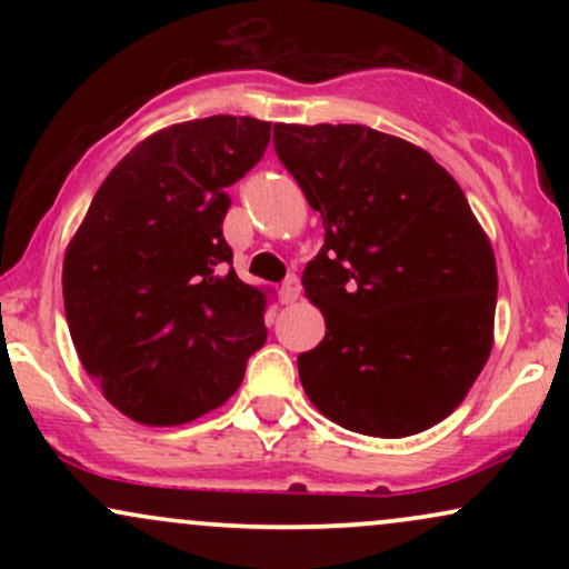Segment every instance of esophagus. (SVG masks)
I'll use <instances>...</instances> for the list:
<instances>
[{
  "mask_svg": "<svg viewBox=\"0 0 569 569\" xmlns=\"http://www.w3.org/2000/svg\"><path fill=\"white\" fill-rule=\"evenodd\" d=\"M299 289H302V286H299V278L297 276H289V278L283 280V283H280V299H283L286 305L297 302Z\"/></svg>",
  "mask_w": 569,
  "mask_h": 569,
  "instance_id": "esophagus-1",
  "label": "esophagus"
}]
</instances>
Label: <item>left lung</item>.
<instances>
[{
    "mask_svg": "<svg viewBox=\"0 0 569 569\" xmlns=\"http://www.w3.org/2000/svg\"><path fill=\"white\" fill-rule=\"evenodd\" d=\"M276 152L326 230L302 276L326 318L297 358L307 398L363 436L428 430L492 350L498 270L466 194L420 147L367 126H276Z\"/></svg>",
    "mask_w": 569,
    "mask_h": 569,
    "instance_id": "1",
    "label": "left lung"
}]
</instances>
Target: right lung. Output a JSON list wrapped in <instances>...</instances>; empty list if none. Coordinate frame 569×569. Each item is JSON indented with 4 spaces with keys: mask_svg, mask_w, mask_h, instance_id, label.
Returning <instances> with one entry per match:
<instances>
[{
    "mask_svg": "<svg viewBox=\"0 0 569 569\" xmlns=\"http://www.w3.org/2000/svg\"><path fill=\"white\" fill-rule=\"evenodd\" d=\"M270 122L217 114L143 139L98 187L63 259L84 371L143 426L221 407L264 345L270 289L234 276L227 187L262 160Z\"/></svg>",
    "mask_w": 569,
    "mask_h": 569,
    "instance_id": "add662e5",
    "label": "right lung"
}]
</instances>
